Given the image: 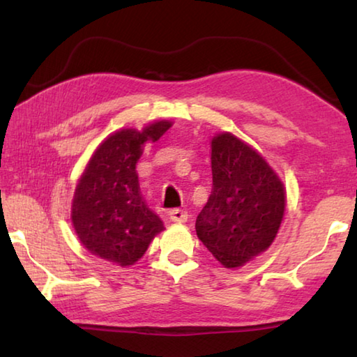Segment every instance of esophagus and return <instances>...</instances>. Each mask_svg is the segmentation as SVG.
Returning a JSON list of instances; mask_svg holds the SVG:
<instances>
[{"label":"esophagus","mask_w":357,"mask_h":357,"mask_svg":"<svg viewBox=\"0 0 357 357\" xmlns=\"http://www.w3.org/2000/svg\"><path fill=\"white\" fill-rule=\"evenodd\" d=\"M169 218L173 222H185L187 221V211L181 208H172L169 210Z\"/></svg>","instance_id":"1"}]
</instances>
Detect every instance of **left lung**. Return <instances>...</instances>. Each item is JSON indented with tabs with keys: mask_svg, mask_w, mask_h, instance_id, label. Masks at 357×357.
<instances>
[{
	"mask_svg": "<svg viewBox=\"0 0 357 357\" xmlns=\"http://www.w3.org/2000/svg\"><path fill=\"white\" fill-rule=\"evenodd\" d=\"M213 185L196 234L224 267H241L276 238L285 192L264 158L231 133L211 141Z\"/></svg>",
	"mask_w": 357,
	"mask_h": 357,
	"instance_id": "8db88e82",
	"label": "left lung"
}]
</instances>
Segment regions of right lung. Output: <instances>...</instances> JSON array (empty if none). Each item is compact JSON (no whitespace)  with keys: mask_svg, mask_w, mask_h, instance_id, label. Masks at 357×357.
Listing matches in <instances>:
<instances>
[{"mask_svg":"<svg viewBox=\"0 0 357 357\" xmlns=\"http://www.w3.org/2000/svg\"><path fill=\"white\" fill-rule=\"evenodd\" d=\"M172 127L159 121L144 128H133L109 136L89 161L75 190L72 222L79 241L90 253L132 265L146 253L164 224L144 202L136 162L144 142L158 141Z\"/></svg>","mask_w":357,"mask_h":357,"instance_id":"right-lung-1","label":"right lung"}]
</instances>
